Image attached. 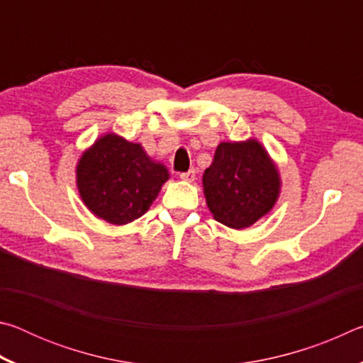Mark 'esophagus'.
I'll list each match as a JSON object with an SVG mask.
<instances>
[{
	"label": "esophagus",
	"mask_w": 363,
	"mask_h": 363,
	"mask_svg": "<svg viewBox=\"0 0 363 363\" xmlns=\"http://www.w3.org/2000/svg\"><path fill=\"white\" fill-rule=\"evenodd\" d=\"M179 177H181L182 181H186V182H192L195 179V169H189L187 173H181Z\"/></svg>",
	"instance_id": "obj_1"
}]
</instances>
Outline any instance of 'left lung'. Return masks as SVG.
<instances>
[{
    "label": "left lung",
    "mask_w": 363,
    "mask_h": 363,
    "mask_svg": "<svg viewBox=\"0 0 363 363\" xmlns=\"http://www.w3.org/2000/svg\"><path fill=\"white\" fill-rule=\"evenodd\" d=\"M277 164L256 139L220 143L203 173L206 205L218 223L247 229L272 210L280 195Z\"/></svg>",
    "instance_id": "left-lung-1"
}]
</instances>
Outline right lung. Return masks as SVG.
<instances>
[{"label": "right lung", "instance_id": "obj_1", "mask_svg": "<svg viewBox=\"0 0 363 363\" xmlns=\"http://www.w3.org/2000/svg\"><path fill=\"white\" fill-rule=\"evenodd\" d=\"M168 179L163 163L115 133L101 136L77 163V187L84 206L113 225L143 216Z\"/></svg>", "mask_w": 363, "mask_h": 363}]
</instances>
